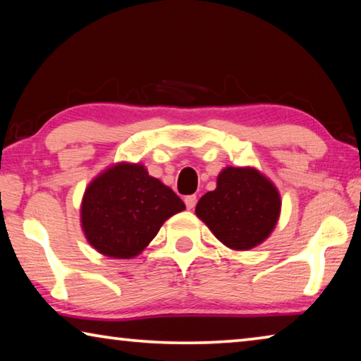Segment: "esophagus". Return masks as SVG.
I'll return each mask as SVG.
<instances>
[{"instance_id": "obj_1", "label": "esophagus", "mask_w": 361, "mask_h": 361, "mask_svg": "<svg viewBox=\"0 0 361 361\" xmlns=\"http://www.w3.org/2000/svg\"><path fill=\"white\" fill-rule=\"evenodd\" d=\"M185 204H186V209H188V210H192L194 207H195V204H197V197H195L194 194H192V195H186V197H185Z\"/></svg>"}]
</instances>
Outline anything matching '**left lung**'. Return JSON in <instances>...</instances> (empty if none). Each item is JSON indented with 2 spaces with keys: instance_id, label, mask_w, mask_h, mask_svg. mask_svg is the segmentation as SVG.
Here are the masks:
<instances>
[{
  "instance_id": "left-lung-1",
  "label": "left lung",
  "mask_w": 361,
  "mask_h": 361,
  "mask_svg": "<svg viewBox=\"0 0 361 361\" xmlns=\"http://www.w3.org/2000/svg\"><path fill=\"white\" fill-rule=\"evenodd\" d=\"M195 215L224 245L250 250L276 228L280 195L258 170L228 167L219 173L215 191L200 197Z\"/></svg>"
}]
</instances>
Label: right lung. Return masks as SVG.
<instances>
[{
	"instance_id": "obj_1",
	"label": "right lung",
	"mask_w": 361,
	"mask_h": 361,
	"mask_svg": "<svg viewBox=\"0 0 361 361\" xmlns=\"http://www.w3.org/2000/svg\"><path fill=\"white\" fill-rule=\"evenodd\" d=\"M185 209L178 195L143 166L122 162L85 189L81 223L97 252L129 259L143 252L167 218Z\"/></svg>"
}]
</instances>
